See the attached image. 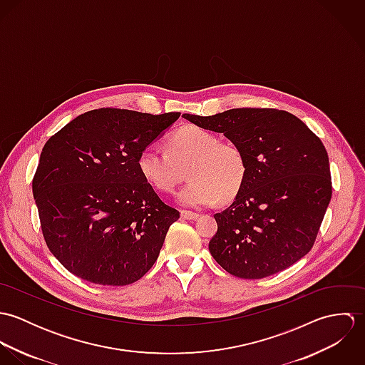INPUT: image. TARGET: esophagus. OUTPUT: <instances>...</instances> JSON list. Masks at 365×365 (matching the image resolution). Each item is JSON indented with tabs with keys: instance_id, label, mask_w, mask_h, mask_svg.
I'll return each mask as SVG.
<instances>
[{
	"instance_id": "esophagus-1",
	"label": "esophagus",
	"mask_w": 365,
	"mask_h": 365,
	"mask_svg": "<svg viewBox=\"0 0 365 365\" xmlns=\"http://www.w3.org/2000/svg\"><path fill=\"white\" fill-rule=\"evenodd\" d=\"M181 217L187 219V220H197L200 217V215L190 212V210H181Z\"/></svg>"
}]
</instances>
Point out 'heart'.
Here are the masks:
<instances>
[{"instance_id": "obj_1", "label": "heart", "mask_w": 365, "mask_h": 365, "mask_svg": "<svg viewBox=\"0 0 365 365\" xmlns=\"http://www.w3.org/2000/svg\"><path fill=\"white\" fill-rule=\"evenodd\" d=\"M188 168L190 184L177 195L185 208L215 205L220 198H233L243 187L247 161L239 146L219 142V138L200 126H184L167 140V150L149 146L138 157L145 181L157 191L171 192Z\"/></svg>"}]
</instances>
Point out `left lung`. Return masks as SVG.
<instances>
[{
    "label": "left lung",
    "instance_id": "8db88e82",
    "mask_svg": "<svg viewBox=\"0 0 365 365\" xmlns=\"http://www.w3.org/2000/svg\"><path fill=\"white\" fill-rule=\"evenodd\" d=\"M182 118L223 133L247 161L233 204L215 215L217 232L209 252L216 262L235 277L259 279L307 256L331 198L329 157L320 139L295 115L269 108Z\"/></svg>",
    "mask_w": 365,
    "mask_h": 365
}]
</instances>
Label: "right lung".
<instances>
[{"label":"right lung","instance_id":"add662e5","mask_svg":"<svg viewBox=\"0 0 365 365\" xmlns=\"http://www.w3.org/2000/svg\"><path fill=\"white\" fill-rule=\"evenodd\" d=\"M178 118L101 108L46 142L32 191L46 245L71 274L129 285L153 267L180 212L145 181L138 157Z\"/></svg>","mask_w":365,"mask_h":365}]
</instances>
